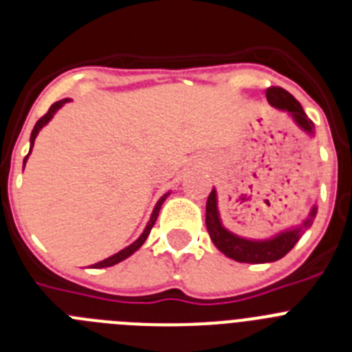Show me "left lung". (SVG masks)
<instances>
[{
  "label": "left lung",
  "instance_id": "1",
  "mask_svg": "<svg viewBox=\"0 0 352 352\" xmlns=\"http://www.w3.org/2000/svg\"><path fill=\"white\" fill-rule=\"evenodd\" d=\"M266 98H268L270 105L275 109L285 111L292 121L303 130L305 133L314 135V123L309 120V116L305 114L303 107L300 102L294 98L289 91L284 88H273L266 89ZM317 214V206H312L309 217L296 227L285 229L278 234L272 236L266 239H248L243 236H238L226 229L222 223L219 213V199H217V190H211L210 197L206 203V227L210 232L211 241L214 247L222 252L223 256L231 257V259L238 261V263H248V264H263V263H275V261L282 259L292 247L298 243L300 236L303 234L305 229H309L312 226L314 219Z\"/></svg>",
  "mask_w": 352,
  "mask_h": 352
}]
</instances>
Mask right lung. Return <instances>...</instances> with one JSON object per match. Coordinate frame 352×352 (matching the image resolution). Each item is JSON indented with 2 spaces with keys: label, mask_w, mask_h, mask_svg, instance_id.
Masks as SVG:
<instances>
[{
  "label": "right lung",
  "mask_w": 352,
  "mask_h": 352,
  "mask_svg": "<svg viewBox=\"0 0 352 352\" xmlns=\"http://www.w3.org/2000/svg\"><path fill=\"white\" fill-rule=\"evenodd\" d=\"M67 102H70V98H63V100H60V102H56V104H52L51 109H49V111H47V114H45V116H42L38 121H36L35 129H33V132H31V138H30V153H31V149H33V144H35V139H36V135H38L40 130H42L43 126L47 125L49 121L52 120V116H54V114L58 113V109L63 107V105L67 104ZM30 153H28L26 157H24V166H26V160H28V157H30ZM167 195H169V192H167L166 195H162V197L158 199L157 206H155L153 213H151V217H149L148 226L144 227V231H142V234L139 236V238L135 239V241H133L132 245H129V247H125V248H123V250H120V252H118V254H114V256H111V257H107V259L100 261V263L93 264V268H109V266H114V264L121 263V261H125L126 257L132 256V254H133V252H135V250H139V248L142 247V243H144V241H146V238H148L149 231H151V227H153L155 222H157L158 211H160L162 204H164V201H166V199H167Z\"/></svg>",
  "instance_id": "1"
}]
</instances>
